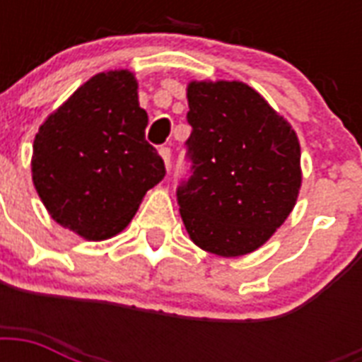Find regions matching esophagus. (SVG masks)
<instances>
[{"label": "esophagus", "mask_w": 362, "mask_h": 362, "mask_svg": "<svg viewBox=\"0 0 362 362\" xmlns=\"http://www.w3.org/2000/svg\"><path fill=\"white\" fill-rule=\"evenodd\" d=\"M159 156L163 158L165 165H167V169H170V159H173V153H170L169 146H161L159 148Z\"/></svg>", "instance_id": "34e87169"}]
</instances>
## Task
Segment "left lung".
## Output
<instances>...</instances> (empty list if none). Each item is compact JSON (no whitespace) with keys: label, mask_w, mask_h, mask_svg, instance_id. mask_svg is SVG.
I'll list each match as a JSON object with an SVG mask.
<instances>
[{"label":"left lung","mask_w":362,"mask_h":362,"mask_svg":"<svg viewBox=\"0 0 362 362\" xmlns=\"http://www.w3.org/2000/svg\"><path fill=\"white\" fill-rule=\"evenodd\" d=\"M189 176L176 187L182 220L206 252L237 257L269 240L300 187L297 135L242 82H192Z\"/></svg>","instance_id":"8db88e82"}]
</instances>
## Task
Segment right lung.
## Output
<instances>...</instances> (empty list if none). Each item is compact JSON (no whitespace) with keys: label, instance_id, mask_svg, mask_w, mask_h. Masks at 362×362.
Returning <instances> with one entry per match:
<instances>
[{"label":"right lung","instance_id":"right-lung-1","mask_svg":"<svg viewBox=\"0 0 362 362\" xmlns=\"http://www.w3.org/2000/svg\"><path fill=\"white\" fill-rule=\"evenodd\" d=\"M129 71L99 73L41 125L33 142V184L59 226L90 240L120 233L165 163L146 141Z\"/></svg>","mask_w":362,"mask_h":362}]
</instances>
